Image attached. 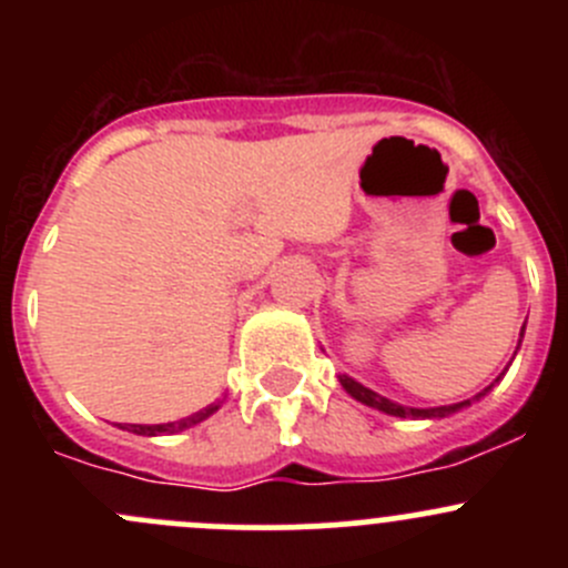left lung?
<instances>
[{
	"instance_id": "obj_1",
	"label": "left lung",
	"mask_w": 568,
	"mask_h": 568,
	"mask_svg": "<svg viewBox=\"0 0 568 568\" xmlns=\"http://www.w3.org/2000/svg\"><path fill=\"white\" fill-rule=\"evenodd\" d=\"M523 332H525V326H523ZM523 332H519V343H523ZM337 379H341V385H343V390H346L348 395H352V398H357L359 404H365V406H374V409H379V412H385V415H395V417H420V420H437V417H448V415H454V412H459V409H464V406H469L473 404L475 398H480V395H486L491 390V387L495 385H489L486 387L484 393H478L475 395V398H469V400H462V404H450V406H432V409H415V406H404V404H395V400H390V398H385V395H379V393H374V390H368V387L365 385H359V382H354L352 376H337ZM495 382H500V376H497Z\"/></svg>"
}]
</instances>
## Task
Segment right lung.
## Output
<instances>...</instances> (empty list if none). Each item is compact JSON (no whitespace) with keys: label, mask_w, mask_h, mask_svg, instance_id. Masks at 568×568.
<instances>
[{"label":"right lung","mask_w":568,"mask_h":568,"mask_svg":"<svg viewBox=\"0 0 568 568\" xmlns=\"http://www.w3.org/2000/svg\"><path fill=\"white\" fill-rule=\"evenodd\" d=\"M220 409V400H214V404H209L205 409L194 412V415L183 417V420H175V423H159V426H136V423H125V426H118L123 428V432H131V434H142V437H159V434H178L183 432V428H192L197 426V423H203L205 417H211L214 412Z\"/></svg>","instance_id":"obj_1"}]
</instances>
